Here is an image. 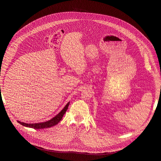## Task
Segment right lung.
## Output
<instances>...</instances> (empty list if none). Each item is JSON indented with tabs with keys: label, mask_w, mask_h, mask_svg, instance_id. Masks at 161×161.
Returning <instances> with one entry per match:
<instances>
[{
	"label": "right lung",
	"mask_w": 161,
	"mask_h": 161,
	"mask_svg": "<svg viewBox=\"0 0 161 161\" xmlns=\"http://www.w3.org/2000/svg\"><path fill=\"white\" fill-rule=\"evenodd\" d=\"M69 104V102L66 106L64 108V109L56 115L54 118L50 120H48L47 122H42V123H37V124H26L24 122H21L19 121H18V122L19 124H20L21 125L27 127H31L34 129H46V128H50L51 127H53L57 124H58V123L62 120L64 114H65V113L66 112Z\"/></svg>",
	"instance_id": "add662e5"
}]
</instances>
